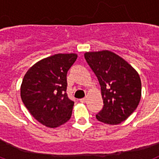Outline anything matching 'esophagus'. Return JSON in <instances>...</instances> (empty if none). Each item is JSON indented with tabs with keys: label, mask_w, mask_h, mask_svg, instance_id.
<instances>
[{
	"label": "esophagus",
	"mask_w": 159,
	"mask_h": 159,
	"mask_svg": "<svg viewBox=\"0 0 159 159\" xmlns=\"http://www.w3.org/2000/svg\"><path fill=\"white\" fill-rule=\"evenodd\" d=\"M80 101L81 102H86L87 98H83V99H80Z\"/></svg>",
	"instance_id": "1"
}]
</instances>
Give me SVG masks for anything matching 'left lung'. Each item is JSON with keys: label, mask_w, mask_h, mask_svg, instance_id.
<instances>
[{"label": "left lung", "mask_w": 159, "mask_h": 159, "mask_svg": "<svg viewBox=\"0 0 159 159\" xmlns=\"http://www.w3.org/2000/svg\"><path fill=\"white\" fill-rule=\"evenodd\" d=\"M85 60L98 78L103 100L99 122L117 125L135 111L142 95L139 75L130 64L108 50L87 52Z\"/></svg>", "instance_id": "1"}]
</instances>
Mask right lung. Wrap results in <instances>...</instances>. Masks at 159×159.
Segmentation results:
<instances>
[{"label": "right lung", "mask_w": 159, "mask_h": 159, "mask_svg": "<svg viewBox=\"0 0 159 159\" xmlns=\"http://www.w3.org/2000/svg\"><path fill=\"white\" fill-rule=\"evenodd\" d=\"M77 54H56L36 62L28 70L20 86L22 102L39 123L56 128L70 119L74 102L68 99L67 73Z\"/></svg>", "instance_id": "right-lung-1"}]
</instances>
